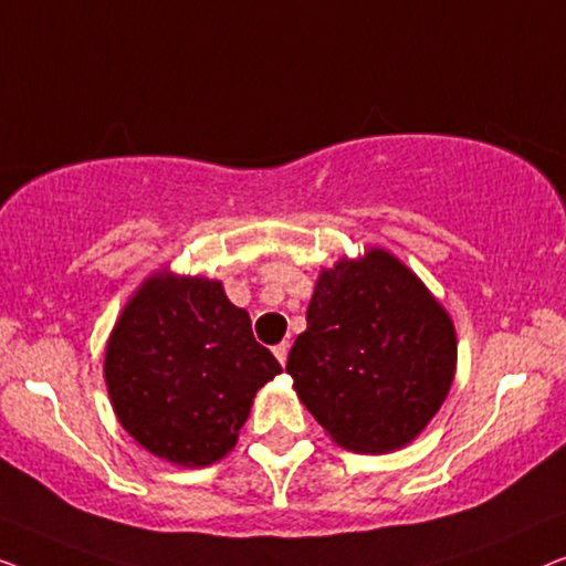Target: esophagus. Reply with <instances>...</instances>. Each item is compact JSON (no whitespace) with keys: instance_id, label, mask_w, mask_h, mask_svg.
Here are the masks:
<instances>
[{"instance_id":"1","label":"esophagus","mask_w":566,"mask_h":566,"mask_svg":"<svg viewBox=\"0 0 566 566\" xmlns=\"http://www.w3.org/2000/svg\"><path fill=\"white\" fill-rule=\"evenodd\" d=\"M274 356H276V361L284 366L286 364V356H290V344H286V340H284V344H276L274 346Z\"/></svg>"}]
</instances>
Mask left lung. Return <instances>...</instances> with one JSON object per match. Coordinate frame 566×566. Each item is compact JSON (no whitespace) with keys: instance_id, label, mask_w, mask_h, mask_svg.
Here are the masks:
<instances>
[{"instance_id":"obj_1","label":"left lung","mask_w":566,"mask_h":566,"mask_svg":"<svg viewBox=\"0 0 566 566\" xmlns=\"http://www.w3.org/2000/svg\"><path fill=\"white\" fill-rule=\"evenodd\" d=\"M286 371L338 446H408L449 395L457 333L441 302L385 249L323 269Z\"/></svg>"}]
</instances>
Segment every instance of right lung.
I'll use <instances>...</instances> for the list:
<instances>
[{
  "instance_id": "add662e5",
  "label": "right lung",
  "mask_w": 566,
  "mask_h": 566,
  "mask_svg": "<svg viewBox=\"0 0 566 566\" xmlns=\"http://www.w3.org/2000/svg\"><path fill=\"white\" fill-rule=\"evenodd\" d=\"M282 371L218 280L156 272L109 333L115 416L154 457L210 467L238 441L253 397Z\"/></svg>"
}]
</instances>
